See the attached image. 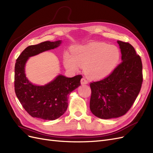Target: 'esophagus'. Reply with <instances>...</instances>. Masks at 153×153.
I'll return each mask as SVG.
<instances>
[{"label": "esophagus", "mask_w": 153, "mask_h": 153, "mask_svg": "<svg viewBox=\"0 0 153 153\" xmlns=\"http://www.w3.org/2000/svg\"><path fill=\"white\" fill-rule=\"evenodd\" d=\"M88 84V82L87 80H85L84 78H83L81 79V84L82 85H84V84Z\"/></svg>", "instance_id": "esophagus-1"}]
</instances>
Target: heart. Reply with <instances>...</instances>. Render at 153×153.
Returning <instances> with one entry per match:
<instances>
[{
	"instance_id": "obj_1",
	"label": "heart",
	"mask_w": 153,
	"mask_h": 153,
	"mask_svg": "<svg viewBox=\"0 0 153 153\" xmlns=\"http://www.w3.org/2000/svg\"><path fill=\"white\" fill-rule=\"evenodd\" d=\"M73 55L64 54V64L71 70L84 68L85 75L92 79L107 76L117 67L121 52L115 45L96 42L74 48Z\"/></svg>"
}]
</instances>
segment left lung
<instances>
[{
  "mask_svg": "<svg viewBox=\"0 0 153 153\" xmlns=\"http://www.w3.org/2000/svg\"><path fill=\"white\" fill-rule=\"evenodd\" d=\"M122 62L109 76L91 83L90 110L100 119L117 118L131 108L143 81L141 59L128 43L118 41Z\"/></svg>",
  "mask_w": 153,
  "mask_h": 153,
  "instance_id": "1",
  "label": "left lung"
}]
</instances>
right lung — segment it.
<instances>
[{
	"instance_id": "obj_1",
	"label": "right lung",
	"mask_w": 153,
	"mask_h": 153,
	"mask_svg": "<svg viewBox=\"0 0 153 153\" xmlns=\"http://www.w3.org/2000/svg\"><path fill=\"white\" fill-rule=\"evenodd\" d=\"M62 40L47 41L27 47L16 59L15 91L23 107L32 117L44 120L57 119L66 112L68 94L79 87L82 75L68 78L61 74L44 85L32 84L25 75V65L30 57L59 47Z\"/></svg>"
}]
</instances>
